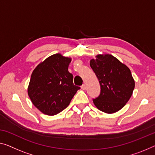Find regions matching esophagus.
<instances>
[{
    "instance_id": "esophagus-1",
    "label": "esophagus",
    "mask_w": 155,
    "mask_h": 155,
    "mask_svg": "<svg viewBox=\"0 0 155 155\" xmlns=\"http://www.w3.org/2000/svg\"><path fill=\"white\" fill-rule=\"evenodd\" d=\"M81 89L82 90H85V89H86V87H87V86H86V84H83L82 85H81Z\"/></svg>"
}]
</instances>
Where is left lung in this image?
<instances>
[{
	"label": "left lung",
	"mask_w": 155,
	"mask_h": 155,
	"mask_svg": "<svg viewBox=\"0 0 155 155\" xmlns=\"http://www.w3.org/2000/svg\"><path fill=\"white\" fill-rule=\"evenodd\" d=\"M91 60V67L101 86L100 96L93 100L95 107L106 114L123 108L132 95L134 79L126 64L110 54H98Z\"/></svg>",
	"instance_id": "obj_1"
}]
</instances>
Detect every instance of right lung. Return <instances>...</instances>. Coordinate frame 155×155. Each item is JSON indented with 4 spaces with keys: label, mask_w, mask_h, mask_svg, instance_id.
Masks as SVG:
<instances>
[{
    "label": "right lung",
    "mask_w": 155,
    "mask_h": 155,
    "mask_svg": "<svg viewBox=\"0 0 155 155\" xmlns=\"http://www.w3.org/2000/svg\"><path fill=\"white\" fill-rule=\"evenodd\" d=\"M71 58L55 54L41 62L31 74L28 94L42 114L55 115L70 104L80 87L73 84L68 67Z\"/></svg>",
    "instance_id": "right-lung-1"
}]
</instances>
